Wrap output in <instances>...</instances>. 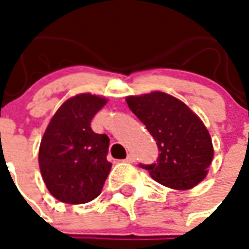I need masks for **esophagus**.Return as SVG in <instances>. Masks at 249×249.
<instances>
[{
	"instance_id": "1",
	"label": "esophagus",
	"mask_w": 249,
	"mask_h": 249,
	"mask_svg": "<svg viewBox=\"0 0 249 249\" xmlns=\"http://www.w3.org/2000/svg\"><path fill=\"white\" fill-rule=\"evenodd\" d=\"M124 162H126V163H133V162H134V156H133V154H128V157L125 158Z\"/></svg>"
}]
</instances>
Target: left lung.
I'll return each mask as SVG.
<instances>
[{"label":"left lung","mask_w":249,"mask_h":249,"mask_svg":"<svg viewBox=\"0 0 249 249\" xmlns=\"http://www.w3.org/2000/svg\"><path fill=\"white\" fill-rule=\"evenodd\" d=\"M158 146L157 161L139 166L158 183L187 190L199 183L211 165L213 149L209 130L185 103L165 92L126 99Z\"/></svg>","instance_id":"left-lung-1"}]
</instances>
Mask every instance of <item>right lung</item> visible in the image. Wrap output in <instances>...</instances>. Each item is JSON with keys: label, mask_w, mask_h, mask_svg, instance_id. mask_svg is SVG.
Instances as JSON below:
<instances>
[{"label": "right lung", "mask_w": 249, "mask_h": 249, "mask_svg": "<svg viewBox=\"0 0 249 249\" xmlns=\"http://www.w3.org/2000/svg\"><path fill=\"white\" fill-rule=\"evenodd\" d=\"M107 100L91 93L71 97L50 121L39 148V169L49 191L64 203L82 204L99 196L110 162L109 139L91 128Z\"/></svg>", "instance_id": "right-lung-1"}]
</instances>
